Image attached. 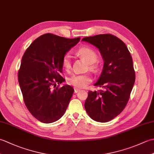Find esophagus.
Segmentation results:
<instances>
[{"mask_svg": "<svg viewBox=\"0 0 154 154\" xmlns=\"http://www.w3.org/2000/svg\"><path fill=\"white\" fill-rule=\"evenodd\" d=\"M74 91H75V93H77L79 92V91H80V89H77V88H75Z\"/></svg>", "mask_w": 154, "mask_h": 154, "instance_id": "esophagus-1", "label": "esophagus"}]
</instances>
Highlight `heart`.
<instances>
[{
  "instance_id": "b5f03b06",
  "label": "heart",
  "mask_w": 154,
  "mask_h": 154,
  "mask_svg": "<svg viewBox=\"0 0 154 154\" xmlns=\"http://www.w3.org/2000/svg\"><path fill=\"white\" fill-rule=\"evenodd\" d=\"M77 54L81 57L84 58L87 63H89L90 70L97 71L99 66L95 63L98 58L96 51L89 47H82L79 49ZM62 65L65 69H69L71 68V57L69 54H65L62 59ZM68 83L77 88H84L87 86L91 81L92 77L89 73L84 74H73L68 78Z\"/></svg>"
}]
</instances>
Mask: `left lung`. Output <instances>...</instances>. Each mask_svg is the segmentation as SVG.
I'll use <instances>...</instances> for the list:
<instances>
[{"instance_id":"8db88e82","label":"left lung","mask_w":154,"mask_h":154,"mask_svg":"<svg viewBox=\"0 0 154 154\" xmlns=\"http://www.w3.org/2000/svg\"><path fill=\"white\" fill-rule=\"evenodd\" d=\"M82 40L99 48L104 61L94 84L103 89L89 91L85 108L93 120L109 122L120 114L128 102L136 77L132 58L126 44L110 34L85 37Z\"/></svg>"}]
</instances>
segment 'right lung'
Segmentation results:
<instances>
[{"mask_svg": "<svg viewBox=\"0 0 154 154\" xmlns=\"http://www.w3.org/2000/svg\"><path fill=\"white\" fill-rule=\"evenodd\" d=\"M80 38L69 39L45 34L32 42L22 58L18 79L26 106L44 123H51L63 115L73 95L69 85L60 87L62 59Z\"/></svg>", "mask_w": 154, "mask_h": 154, "instance_id": "obj_1", "label": "right lung"}]
</instances>
